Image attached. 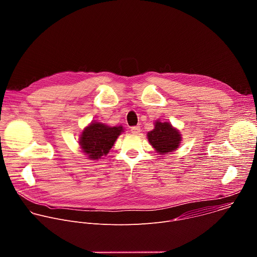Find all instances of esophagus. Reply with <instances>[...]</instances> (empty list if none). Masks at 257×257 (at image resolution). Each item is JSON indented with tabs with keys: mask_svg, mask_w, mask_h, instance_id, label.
<instances>
[{
	"mask_svg": "<svg viewBox=\"0 0 257 257\" xmlns=\"http://www.w3.org/2000/svg\"><path fill=\"white\" fill-rule=\"evenodd\" d=\"M131 133L134 135H137L140 133V126H133L131 127Z\"/></svg>",
	"mask_w": 257,
	"mask_h": 257,
	"instance_id": "1",
	"label": "esophagus"
}]
</instances>
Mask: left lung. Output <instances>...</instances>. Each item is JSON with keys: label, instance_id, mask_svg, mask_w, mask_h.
<instances>
[{"label": "left lung", "instance_id": "8db88e82", "mask_svg": "<svg viewBox=\"0 0 257 257\" xmlns=\"http://www.w3.org/2000/svg\"><path fill=\"white\" fill-rule=\"evenodd\" d=\"M148 138L157 153L162 155L176 151L182 140L179 130L169 122H161L159 120L155 123V129L148 133Z\"/></svg>", "mask_w": 257, "mask_h": 257}]
</instances>
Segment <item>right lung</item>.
Here are the masks:
<instances>
[{
    "label": "right lung",
    "instance_id": "add662e5",
    "mask_svg": "<svg viewBox=\"0 0 257 257\" xmlns=\"http://www.w3.org/2000/svg\"><path fill=\"white\" fill-rule=\"evenodd\" d=\"M122 132H124L122 126L109 127L102 123L91 122L82 131L79 145L88 159L98 160L108 154Z\"/></svg>",
    "mask_w": 257,
    "mask_h": 257
}]
</instances>
